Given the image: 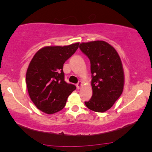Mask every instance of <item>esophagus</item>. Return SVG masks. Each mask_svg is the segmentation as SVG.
Here are the masks:
<instances>
[{
  "label": "esophagus",
  "mask_w": 152,
  "mask_h": 152,
  "mask_svg": "<svg viewBox=\"0 0 152 152\" xmlns=\"http://www.w3.org/2000/svg\"><path fill=\"white\" fill-rule=\"evenodd\" d=\"M82 85H83V82L82 81H79L78 83L76 84V88H77L78 89H79L82 86Z\"/></svg>",
  "instance_id": "34e87169"
}]
</instances>
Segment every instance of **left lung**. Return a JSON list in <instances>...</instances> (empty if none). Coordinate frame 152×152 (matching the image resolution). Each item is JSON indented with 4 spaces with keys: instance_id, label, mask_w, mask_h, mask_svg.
Masks as SVG:
<instances>
[{
    "instance_id": "obj_1",
    "label": "left lung",
    "mask_w": 152,
    "mask_h": 152,
    "mask_svg": "<svg viewBox=\"0 0 152 152\" xmlns=\"http://www.w3.org/2000/svg\"><path fill=\"white\" fill-rule=\"evenodd\" d=\"M79 48L91 61L93 96L85 102L88 109L98 113L107 111L123 91L125 76L120 56L105 41L80 44Z\"/></svg>"
}]
</instances>
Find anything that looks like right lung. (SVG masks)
I'll return each instance as SVG.
<instances>
[{"label":"right lung","mask_w":152,"mask_h":152,"mask_svg":"<svg viewBox=\"0 0 152 152\" xmlns=\"http://www.w3.org/2000/svg\"><path fill=\"white\" fill-rule=\"evenodd\" d=\"M79 43L68 46L45 47L31 60L26 73L30 99L38 109L54 114L64 107L69 95L76 90L64 81L63 66L78 48Z\"/></svg>","instance_id":"1"}]
</instances>
